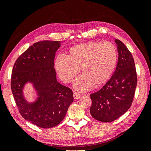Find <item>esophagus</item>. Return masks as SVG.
<instances>
[{"instance_id":"34e87169","label":"esophagus","mask_w":151,"mask_h":151,"mask_svg":"<svg viewBox=\"0 0 151 151\" xmlns=\"http://www.w3.org/2000/svg\"><path fill=\"white\" fill-rule=\"evenodd\" d=\"M79 98H81V94L77 93H74V98L75 99H79Z\"/></svg>"}]
</instances>
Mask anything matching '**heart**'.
I'll return each mask as SVG.
<instances>
[{
	"mask_svg": "<svg viewBox=\"0 0 151 151\" xmlns=\"http://www.w3.org/2000/svg\"><path fill=\"white\" fill-rule=\"evenodd\" d=\"M117 62V49L113 43L89 41L72 46L68 56H58L55 68L66 83L74 79L81 68L83 74L77 77L74 87L79 91H86L94 84L99 86L106 83Z\"/></svg>",
	"mask_w": 151,
	"mask_h": 151,
	"instance_id": "b5f03b06",
	"label": "heart"
}]
</instances>
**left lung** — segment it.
<instances>
[{"mask_svg":"<svg viewBox=\"0 0 151 151\" xmlns=\"http://www.w3.org/2000/svg\"><path fill=\"white\" fill-rule=\"evenodd\" d=\"M118 59L111 78L97 92L90 94V113L94 119L111 122L123 115L131 106L137 84V75L131 52L119 40Z\"/></svg>","mask_w":151,"mask_h":151,"instance_id":"1","label":"left lung"}]
</instances>
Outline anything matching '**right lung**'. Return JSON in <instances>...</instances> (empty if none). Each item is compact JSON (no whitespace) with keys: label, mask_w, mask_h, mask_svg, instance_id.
I'll return each mask as SVG.
<instances>
[{"label":"right lung","mask_w":151,"mask_h":151,"mask_svg":"<svg viewBox=\"0 0 151 151\" xmlns=\"http://www.w3.org/2000/svg\"><path fill=\"white\" fill-rule=\"evenodd\" d=\"M60 41H41L34 43L17 58L11 75V90L19 112L27 121L43 129L58 125L74 101L72 91L58 83L55 70V53ZM37 89L38 101L29 104L22 96L26 81Z\"/></svg>","instance_id":"right-lung-1"}]
</instances>
